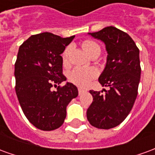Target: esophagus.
Wrapping results in <instances>:
<instances>
[{
  "mask_svg": "<svg viewBox=\"0 0 155 155\" xmlns=\"http://www.w3.org/2000/svg\"><path fill=\"white\" fill-rule=\"evenodd\" d=\"M83 92H85V90L83 89V88H80V87L78 88V93H79V94H82Z\"/></svg>",
  "mask_w": 155,
  "mask_h": 155,
  "instance_id": "1",
  "label": "esophagus"
}]
</instances>
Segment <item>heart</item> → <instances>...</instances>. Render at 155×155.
<instances>
[{
	"instance_id": "b5f03b06",
	"label": "heart",
	"mask_w": 155,
	"mask_h": 155,
	"mask_svg": "<svg viewBox=\"0 0 155 155\" xmlns=\"http://www.w3.org/2000/svg\"><path fill=\"white\" fill-rule=\"evenodd\" d=\"M83 47L89 54L95 48H99V46L93 41L86 40L83 41ZM72 50L71 46H68L62 52V63L68 65L69 62V56ZM97 75V70L93 68H81L77 67L69 74V79L72 83L79 87H87Z\"/></svg>"
}]
</instances>
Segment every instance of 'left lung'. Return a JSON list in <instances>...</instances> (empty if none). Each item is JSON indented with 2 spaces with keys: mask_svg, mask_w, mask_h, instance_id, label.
Segmentation results:
<instances>
[{
  "mask_svg": "<svg viewBox=\"0 0 155 155\" xmlns=\"http://www.w3.org/2000/svg\"><path fill=\"white\" fill-rule=\"evenodd\" d=\"M88 34L106 45L107 64L98 81L109 89H104V94L90 90L93 100L87 118L95 128L109 129L124 120L135 102L141 73L139 50L128 34L114 27Z\"/></svg>",
  "mask_w": 155,
  "mask_h": 155,
  "instance_id": "obj_1",
  "label": "left lung"
}]
</instances>
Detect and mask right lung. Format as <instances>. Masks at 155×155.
Segmentation results:
<instances>
[{"mask_svg":"<svg viewBox=\"0 0 155 155\" xmlns=\"http://www.w3.org/2000/svg\"><path fill=\"white\" fill-rule=\"evenodd\" d=\"M73 38L42 32L32 35L20 46L14 72L16 96L25 116L41 130L61 127L67 106L78 95L72 83L58 86L67 80L61 54ZM52 86L57 90L53 91Z\"/></svg>","mask_w":155,"mask_h":155,"instance_id":"obj_1","label":"right lung"}]
</instances>
